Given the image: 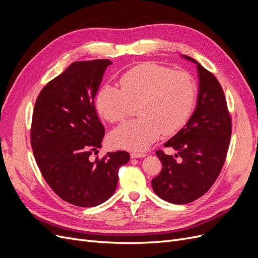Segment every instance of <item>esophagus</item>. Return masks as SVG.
I'll list each match as a JSON object with an SVG mask.
<instances>
[{
  "mask_svg": "<svg viewBox=\"0 0 258 258\" xmlns=\"http://www.w3.org/2000/svg\"><path fill=\"white\" fill-rule=\"evenodd\" d=\"M130 156H131V158H142V157H145V154L144 153H136V152H132L131 154H130Z\"/></svg>",
  "mask_w": 258,
  "mask_h": 258,
  "instance_id": "1",
  "label": "esophagus"
}]
</instances>
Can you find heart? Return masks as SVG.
<instances>
[{
  "mask_svg": "<svg viewBox=\"0 0 258 258\" xmlns=\"http://www.w3.org/2000/svg\"><path fill=\"white\" fill-rule=\"evenodd\" d=\"M120 90L110 85L101 87L96 107L110 122L122 121L137 105L140 118L122 123L111 135L116 147L143 151L160 135L182 128L192 111L197 95L194 76L186 71L154 62L138 64L122 74Z\"/></svg>",
  "mask_w": 258,
  "mask_h": 258,
  "instance_id": "obj_1",
  "label": "heart"
}]
</instances>
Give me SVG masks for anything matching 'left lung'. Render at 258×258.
Returning <instances> with one entry per match:
<instances>
[{"label": "left lung", "instance_id": "left-lung-1", "mask_svg": "<svg viewBox=\"0 0 258 258\" xmlns=\"http://www.w3.org/2000/svg\"><path fill=\"white\" fill-rule=\"evenodd\" d=\"M183 57L197 64V105L185 126L165 143L177 151L174 157L156 152L162 169L152 179L155 194L175 205L189 204L211 188L224 166L231 137V117L221 84L196 60ZM178 155L181 160L176 162Z\"/></svg>", "mask_w": 258, "mask_h": 258}]
</instances>
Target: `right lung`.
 <instances>
[{"label": "right lung", "mask_w": 258, "mask_h": 258, "mask_svg": "<svg viewBox=\"0 0 258 258\" xmlns=\"http://www.w3.org/2000/svg\"><path fill=\"white\" fill-rule=\"evenodd\" d=\"M106 59L73 62L38 95L31 126V145L45 181L58 196L77 207H96L114 194L118 170L130 155L118 151L90 159L105 130L95 97Z\"/></svg>", "instance_id": "obj_1"}]
</instances>
